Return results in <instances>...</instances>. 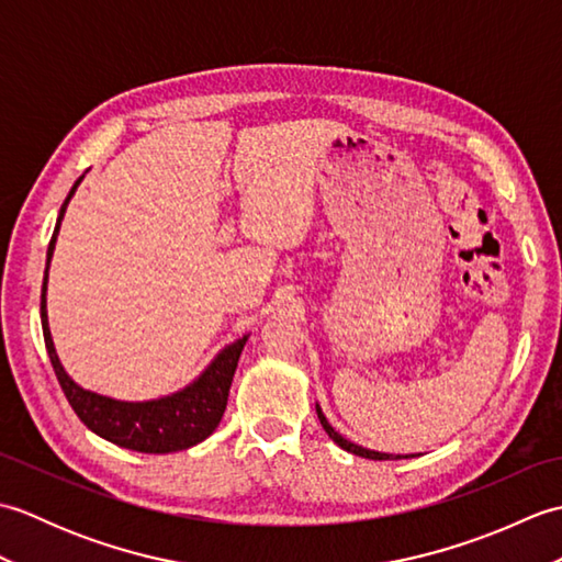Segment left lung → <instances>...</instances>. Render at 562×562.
Listing matches in <instances>:
<instances>
[{"instance_id": "left-lung-1", "label": "left lung", "mask_w": 562, "mask_h": 562, "mask_svg": "<svg viewBox=\"0 0 562 562\" xmlns=\"http://www.w3.org/2000/svg\"><path fill=\"white\" fill-rule=\"evenodd\" d=\"M316 413H318V420H321V425H324V429L328 432V437L336 441V445L340 447V449H345V451H350V453H355V457H362V459H374V461H386V459H401V457H393V453H381V451H372V449H364V447H360V445H352V441H348L345 439L342 435H338L336 429L330 427V423L326 420V415H324V411L318 408L316 405ZM408 459V457H405Z\"/></svg>"}]
</instances>
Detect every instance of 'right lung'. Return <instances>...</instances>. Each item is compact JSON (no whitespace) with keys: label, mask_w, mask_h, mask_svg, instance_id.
Returning a JSON list of instances; mask_svg holds the SVG:
<instances>
[{"label":"right lung","mask_w":562,"mask_h":562,"mask_svg":"<svg viewBox=\"0 0 562 562\" xmlns=\"http://www.w3.org/2000/svg\"><path fill=\"white\" fill-rule=\"evenodd\" d=\"M81 178L83 176H79V181L71 186L67 200L63 202V207H59L55 234L50 238V246H47V262H45L43 294H41L43 338H45L47 355H50L55 376L65 391L71 411L79 415V420L87 425L91 432L113 441V445L142 451V453H169V451L195 447L198 441L207 439L222 420L238 357H241L248 336L238 338L236 342L229 345V348H224L217 357H214V362L205 369V372H202L193 384L186 386L183 391L171 393V396L159 398V401H145V403H125L109 396H99V393L93 391H83L67 376L63 364L57 360L50 328H47L45 284H47V268H50V258L57 241L59 222H63L67 202L71 195H75Z\"/></svg>","instance_id":"1"}]
</instances>
